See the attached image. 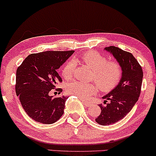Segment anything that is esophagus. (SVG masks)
<instances>
[{
  "instance_id": "1",
  "label": "esophagus",
  "mask_w": 156,
  "mask_h": 156,
  "mask_svg": "<svg viewBox=\"0 0 156 156\" xmlns=\"http://www.w3.org/2000/svg\"><path fill=\"white\" fill-rule=\"evenodd\" d=\"M81 102H83V104L84 105H86V107H89V106H90V105H91V103L87 102V101L85 100V99H81Z\"/></svg>"
}]
</instances>
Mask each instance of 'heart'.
<instances>
[{
  "mask_svg": "<svg viewBox=\"0 0 156 156\" xmlns=\"http://www.w3.org/2000/svg\"><path fill=\"white\" fill-rule=\"evenodd\" d=\"M80 59L94 71V77L99 89L104 92L111 91L119 83L122 77V69L119 62H108L105 56L98 52L88 51L82 54ZM76 67V62L70 59L62 68V76L65 79L73 77ZM66 91L80 99H86L97 91L95 83H86L78 80H73L66 85Z\"/></svg>",
  "mask_w": 156,
  "mask_h": 156,
  "instance_id": "heart-1",
  "label": "heart"
}]
</instances>
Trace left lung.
I'll use <instances>...</instances> for the list:
<instances>
[{
    "label": "left lung",
    "mask_w": 156,
    "mask_h": 156,
    "mask_svg": "<svg viewBox=\"0 0 156 156\" xmlns=\"http://www.w3.org/2000/svg\"><path fill=\"white\" fill-rule=\"evenodd\" d=\"M105 50L121 65L122 77L115 89L102 97L105 105H99L101 113L95 121L102 126L113 124L131 111L140 97L143 78L142 67L132 54L115 46H109Z\"/></svg>",
    "instance_id": "left-lung-1"
}]
</instances>
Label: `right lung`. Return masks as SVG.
<instances>
[{
  "label": "right lung",
  "instance_id": "add662e5",
  "mask_svg": "<svg viewBox=\"0 0 156 156\" xmlns=\"http://www.w3.org/2000/svg\"><path fill=\"white\" fill-rule=\"evenodd\" d=\"M74 51H48L31 54L16 70V90L26 113L34 121L51 124L64 113L68 98L49 96L57 82H62L57 69L74 53ZM59 93L62 89H57Z\"/></svg>",
  "mask_w": 156,
  "mask_h": 156
}]
</instances>
